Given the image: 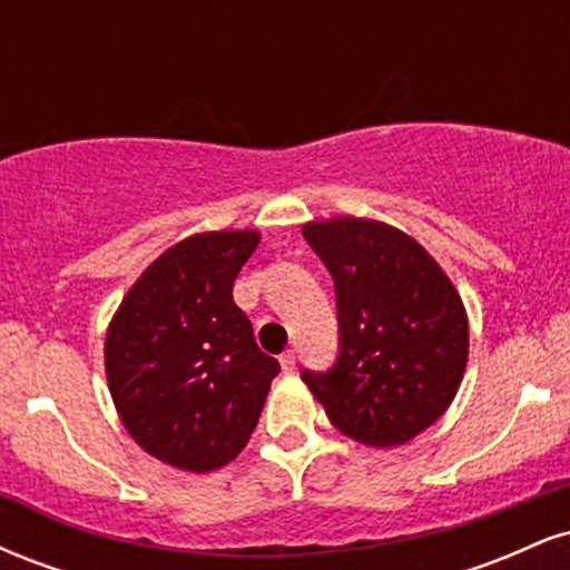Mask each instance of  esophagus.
Returning <instances> with one entry per match:
<instances>
[{
	"instance_id": "34e87169",
	"label": "esophagus",
	"mask_w": 570,
	"mask_h": 570,
	"mask_svg": "<svg viewBox=\"0 0 570 570\" xmlns=\"http://www.w3.org/2000/svg\"><path fill=\"white\" fill-rule=\"evenodd\" d=\"M278 362H281V370H284L286 375H292V372H294V353H292V351L281 353V358H278Z\"/></svg>"
}]
</instances>
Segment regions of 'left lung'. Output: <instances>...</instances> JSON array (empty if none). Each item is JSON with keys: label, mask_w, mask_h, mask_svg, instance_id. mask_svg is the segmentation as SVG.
Instances as JSON below:
<instances>
[{"label": "left lung", "mask_w": 570, "mask_h": 570, "mask_svg": "<svg viewBox=\"0 0 570 570\" xmlns=\"http://www.w3.org/2000/svg\"><path fill=\"white\" fill-rule=\"evenodd\" d=\"M305 240L335 278L340 353L303 370L332 426L372 448L410 442L450 407L469 358L461 294L407 233L375 219L307 222Z\"/></svg>", "instance_id": "obj_1"}]
</instances>
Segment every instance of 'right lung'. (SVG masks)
Here are the masks:
<instances>
[{
	"label": "right lung",
	"instance_id": "right-lung-1",
	"mask_svg": "<svg viewBox=\"0 0 570 570\" xmlns=\"http://www.w3.org/2000/svg\"><path fill=\"white\" fill-rule=\"evenodd\" d=\"M257 244V230L179 240L130 286L107 330L104 364L122 426L181 472H214L246 448L281 370L233 299Z\"/></svg>",
	"mask_w": 570,
	"mask_h": 570
}]
</instances>
